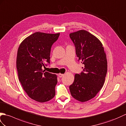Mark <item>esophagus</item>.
<instances>
[{
	"instance_id": "esophagus-1",
	"label": "esophagus",
	"mask_w": 126,
	"mask_h": 126,
	"mask_svg": "<svg viewBox=\"0 0 126 126\" xmlns=\"http://www.w3.org/2000/svg\"><path fill=\"white\" fill-rule=\"evenodd\" d=\"M64 75V74H61V73H60V74H58V76H59V78H61V77H63V76Z\"/></svg>"
}]
</instances>
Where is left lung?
Instances as JSON below:
<instances>
[{"label": "left lung", "instance_id": "left-lung-1", "mask_svg": "<svg viewBox=\"0 0 126 126\" xmlns=\"http://www.w3.org/2000/svg\"><path fill=\"white\" fill-rule=\"evenodd\" d=\"M75 47L78 60L84 65L83 71L75 75L69 86L72 96L80 102L93 98L103 86L107 72V61L102 44L85 30L69 34Z\"/></svg>", "mask_w": 126, "mask_h": 126}]
</instances>
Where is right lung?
Listing matches in <instances>:
<instances>
[{
    "label": "right lung",
    "mask_w": 126,
    "mask_h": 126,
    "mask_svg": "<svg viewBox=\"0 0 126 126\" xmlns=\"http://www.w3.org/2000/svg\"><path fill=\"white\" fill-rule=\"evenodd\" d=\"M59 35L35 32L25 39L18 48L16 65L19 80L29 96L38 102L48 101L55 95L57 76L42 67L50 63L51 47Z\"/></svg>",
    "instance_id": "1"
}]
</instances>
